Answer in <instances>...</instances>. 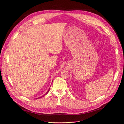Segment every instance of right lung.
Instances as JSON below:
<instances>
[{"instance_id":"obj_1","label":"right lung","mask_w":124,"mask_h":124,"mask_svg":"<svg viewBox=\"0 0 124 124\" xmlns=\"http://www.w3.org/2000/svg\"><path fill=\"white\" fill-rule=\"evenodd\" d=\"M50 88H49V89H48V91H47V92H46V93H45V94H44V95H46V94H47V93H48V92H49V91H50ZM43 96H44V95H43V96H41V97H39V98H42V97H43ZM36 99H37V98H36Z\"/></svg>"}]
</instances>
